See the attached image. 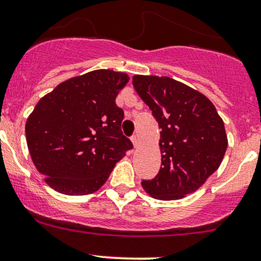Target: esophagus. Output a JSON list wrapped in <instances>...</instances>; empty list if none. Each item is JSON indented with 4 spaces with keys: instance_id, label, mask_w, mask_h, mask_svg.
<instances>
[{
    "instance_id": "obj_1",
    "label": "esophagus",
    "mask_w": 261,
    "mask_h": 261,
    "mask_svg": "<svg viewBox=\"0 0 261 261\" xmlns=\"http://www.w3.org/2000/svg\"><path fill=\"white\" fill-rule=\"evenodd\" d=\"M132 143H133V145H134V147H138V145H139V139H138V136H133V137H132Z\"/></svg>"
}]
</instances>
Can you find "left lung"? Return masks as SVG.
Wrapping results in <instances>:
<instances>
[{
  "mask_svg": "<svg viewBox=\"0 0 261 261\" xmlns=\"http://www.w3.org/2000/svg\"><path fill=\"white\" fill-rule=\"evenodd\" d=\"M133 86L161 128V170L142 187L152 198L176 200L199 189L228 148L224 122L203 93L169 77H133Z\"/></svg>",
  "mask_w": 261,
  "mask_h": 261,
  "instance_id": "obj_1",
  "label": "left lung"
}]
</instances>
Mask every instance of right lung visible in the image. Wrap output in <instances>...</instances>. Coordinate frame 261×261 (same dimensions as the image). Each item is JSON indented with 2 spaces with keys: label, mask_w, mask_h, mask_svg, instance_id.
<instances>
[{
  "label": "right lung",
  "mask_w": 261,
  "mask_h": 261,
  "mask_svg": "<svg viewBox=\"0 0 261 261\" xmlns=\"http://www.w3.org/2000/svg\"><path fill=\"white\" fill-rule=\"evenodd\" d=\"M128 81L127 73L97 69L60 83L36 105L26 122L27 145L52 189L66 195L97 192L133 148L116 105Z\"/></svg>",
  "instance_id": "right-lung-1"
}]
</instances>
